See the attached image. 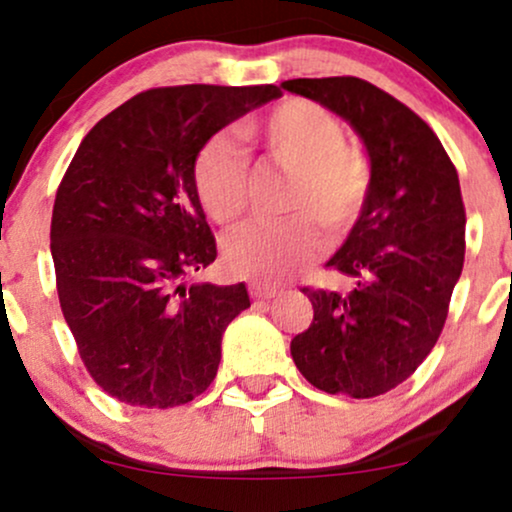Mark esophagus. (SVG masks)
Returning a JSON list of instances; mask_svg holds the SVG:
<instances>
[{
  "instance_id": "1",
  "label": "esophagus",
  "mask_w": 512,
  "mask_h": 512,
  "mask_svg": "<svg viewBox=\"0 0 512 512\" xmlns=\"http://www.w3.org/2000/svg\"><path fill=\"white\" fill-rule=\"evenodd\" d=\"M250 293L255 298H274V296H279L281 289H276V286H269V284H252Z\"/></svg>"
}]
</instances>
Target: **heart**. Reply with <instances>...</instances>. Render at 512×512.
Masks as SVG:
<instances>
[{
  "instance_id": "heart-1",
  "label": "heart",
  "mask_w": 512,
  "mask_h": 512,
  "mask_svg": "<svg viewBox=\"0 0 512 512\" xmlns=\"http://www.w3.org/2000/svg\"><path fill=\"white\" fill-rule=\"evenodd\" d=\"M245 137L269 161L291 173L281 221L245 223L223 238V262L255 284H281L303 272L325 250L320 221L334 238L354 226L370 190V168L356 146L346 144L342 122L313 101L291 98L245 125ZM192 185L214 221L231 223L248 202V158L226 134L199 149Z\"/></svg>"
}]
</instances>
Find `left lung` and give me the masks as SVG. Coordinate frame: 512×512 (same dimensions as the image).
I'll return each mask as SVG.
<instances>
[{
    "label": "left lung",
    "mask_w": 512,
    "mask_h": 512,
    "mask_svg": "<svg viewBox=\"0 0 512 512\" xmlns=\"http://www.w3.org/2000/svg\"><path fill=\"white\" fill-rule=\"evenodd\" d=\"M281 88L349 122L370 158V190L327 267L354 289H303L313 322L291 339L303 378L330 395H385L424 363L443 332L464 264L460 178L433 129L356 76Z\"/></svg>",
    "instance_id": "1"
}]
</instances>
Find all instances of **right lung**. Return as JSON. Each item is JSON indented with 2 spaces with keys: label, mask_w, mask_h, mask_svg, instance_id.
<instances>
[{
  "label": "right lung",
  "mask_w": 512,
  "mask_h": 512,
  "mask_svg": "<svg viewBox=\"0 0 512 512\" xmlns=\"http://www.w3.org/2000/svg\"><path fill=\"white\" fill-rule=\"evenodd\" d=\"M276 86L151 88L105 115L55 197L57 293L88 373L132 407L168 409L216 378L245 284H185L216 260L192 166L204 144Z\"/></svg>",
  "instance_id": "1"
}]
</instances>
